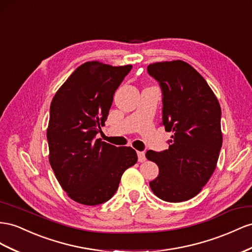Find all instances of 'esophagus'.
Segmentation results:
<instances>
[{"label": "esophagus", "mask_w": 252, "mask_h": 252, "mask_svg": "<svg viewBox=\"0 0 252 252\" xmlns=\"http://www.w3.org/2000/svg\"><path fill=\"white\" fill-rule=\"evenodd\" d=\"M137 154H138V160H139V162H144L146 160L144 153H143V152H138Z\"/></svg>", "instance_id": "esophagus-1"}]
</instances>
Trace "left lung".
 Instances as JSON below:
<instances>
[{
	"instance_id": "8db88e82",
	"label": "left lung",
	"mask_w": 252,
	"mask_h": 252,
	"mask_svg": "<svg viewBox=\"0 0 252 252\" xmlns=\"http://www.w3.org/2000/svg\"><path fill=\"white\" fill-rule=\"evenodd\" d=\"M149 75L163 93V121L172 131L168 149L147 151L159 166L149 182L154 194L168 202L193 198L213 175L222 144L220 105L207 81L182 60L151 63Z\"/></svg>"
}]
</instances>
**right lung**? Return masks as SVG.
I'll use <instances>...</instances> for the list:
<instances>
[{"label": "right lung", "instance_id": "obj_1", "mask_svg": "<svg viewBox=\"0 0 252 252\" xmlns=\"http://www.w3.org/2000/svg\"><path fill=\"white\" fill-rule=\"evenodd\" d=\"M131 67L88 61L52 99L46 129L50 164L66 195L81 205L109 200L122 175L138 161L133 148L95 139L105 125L115 90Z\"/></svg>", "mask_w": 252, "mask_h": 252}]
</instances>
